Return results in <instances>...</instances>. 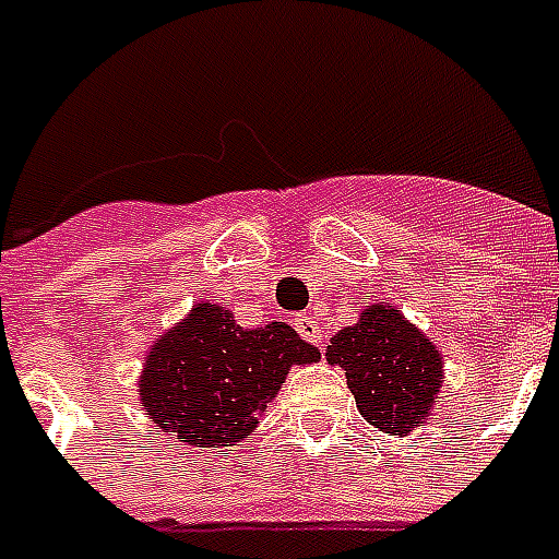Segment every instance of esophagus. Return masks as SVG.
I'll return each mask as SVG.
<instances>
[{"instance_id": "34e87169", "label": "esophagus", "mask_w": 559, "mask_h": 559, "mask_svg": "<svg viewBox=\"0 0 559 559\" xmlns=\"http://www.w3.org/2000/svg\"><path fill=\"white\" fill-rule=\"evenodd\" d=\"M296 331L301 333L307 342H313V345H319V342H322V336H324L322 324L316 322L313 316H307V313H301L296 319Z\"/></svg>"}]
</instances>
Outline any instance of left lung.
Listing matches in <instances>:
<instances>
[{
    "mask_svg": "<svg viewBox=\"0 0 559 559\" xmlns=\"http://www.w3.org/2000/svg\"><path fill=\"white\" fill-rule=\"evenodd\" d=\"M324 357L345 368L357 408L380 432L403 435L424 424L443 382L432 342L385 305H373L359 324L336 333Z\"/></svg>",
    "mask_w": 559,
    "mask_h": 559,
    "instance_id": "left-lung-1",
    "label": "left lung"
}]
</instances>
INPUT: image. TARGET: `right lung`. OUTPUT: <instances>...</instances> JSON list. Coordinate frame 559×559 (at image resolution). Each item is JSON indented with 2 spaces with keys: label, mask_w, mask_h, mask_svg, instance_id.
I'll return each mask as SVG.
<instances>
[{
  "label": "right lung",
  "mask_w": 559,
  "mask_h": 559,
  "mask_svg": "<svg viewBox=\"0 0 559 559\" xmlns=\"http://www.w3.org/2000/svg\"><path fill=\"white\" fill-rule=\"evenodd\" d=\"M322 359L289 324L240 328L231 310L197 305L147 354V415L191 447H235L252 432L293 366Z\"/></svg>",
  "instance_id": "obj_1"
}]
</instances>
